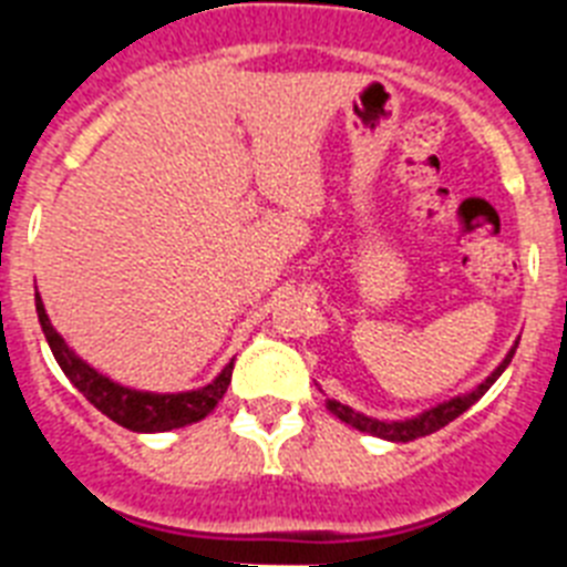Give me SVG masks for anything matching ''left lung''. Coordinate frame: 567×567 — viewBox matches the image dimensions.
I'll return each mask as SVG.
<instances>
[{
    "label": "left lung",
    "mask_w": 567,
    "mask_h": 567,
    "mask_svg": "<svg viewBox=\"0 0 567 567\" xmlns=\"http://www.w3.org/2000/svg\"><path fill=\"white\" fill-rule=\"evenodd\" d=\"M512 355H515V350H512L506 359H503V364L497 368V371L492 373V377L485 379L483 385L474 388L471 394L465 396H453V400H447V403L435 405V409H430V412L417 414V417H412V421H373V417H364V414L353 412L350 405L338 403V400H327V409L336 417H341L344 423H350V426H355V430L362 432H371V435H377V439H388V441H414V439H423V435H430V432H439L441 426H447L450 421H456L458 414H465L471 405L480 400V396L488 391V388L497 382V377H501L503 371H506V364L512 362Z\"/></svg>",
    "instance_id": "1"
}]
</instances>
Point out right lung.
<instances>
[{"label":"right lung","instance_id":"add662e5","mask_svg":"<svg viewBox=\"0 0 567 567\" xmlns=\"http://www.w3.org/2000/svg\"><path fill=\"white\" fill-rule=\"evenodd\" d=\"M34 302H38V318L40 327H43V336H47L49 341V350L55 355V362L61 364V371L66 373V379H70V382H73V385L79 388L105 417H111V421L120 423V426H126V430L167 432L203 421L205 414L214 412V405L220 403L223 394H226V388H229L231 368H235L231 362L223 368V373L214 379L212 385L199 388V391H185V394H146V391H132V388L117 385V382H111L109 377H102V373L93 371L87 362H82V359L66 347L64 338L52 329L40 297H34Z\"/></svg>","mask_w":567,"mask_h":567}]
</instances>
